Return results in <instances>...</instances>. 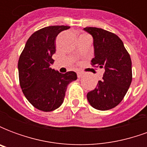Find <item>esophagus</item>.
<instances>
[{"mask_svg": "<svg viewBox=\"0 0 147 147\" xmlns=\"http://www.w3.org/2000/svg\"><path fill=\"white\" fill-rule=\"evenodd\" d=\"M77 76L78 78H82L83 76V74L82 72H77Z\"/></svg>", "mask_w": 147, "mask_h": 147, "instance_id": "1", "label": "esophagus"}]
</instances>
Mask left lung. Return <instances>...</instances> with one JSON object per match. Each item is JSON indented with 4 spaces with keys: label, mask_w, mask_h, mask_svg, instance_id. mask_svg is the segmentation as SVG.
<instances>
[{
    "label": "left lung",
    "mask_w": 147,
    "mask_h": 147,
    "mask_svg": "<svg viewBox=\"0 0 147 147\" xmlns=\"http://www.w3.org/2000/svg\"><path fill=\"white\" fill-rule=\"evenodd\" d=\"M83 30L94 38V57L91 65L105 68L102 80L87 93V100L93 108L109 110L119 105L128 90L132 80L131 60L117 34L97 27Z\"/></svg>",
    "instance_id": "left-lung-1"
}]
</instances>
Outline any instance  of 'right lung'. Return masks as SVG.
<instances>
[{
  "label": "right lung",
  "instance_id": "1",
  "mask_svg": "<svg viewBox=\"0 0 147 147\" xmlns=\"http://www.w3.org/2000/svg\"><path fill=\"white\" fill-rule=\"evenodd\" d=\"M68 26H49L31 34L21 53L18 62L21 89L34 107L50 112L63 103L67 85L77 80L75 71L60 73L52 69L58 34Z\"/></svg>",
  "mask_w": 147,
  "mask_h": 147
}]
</instances>
